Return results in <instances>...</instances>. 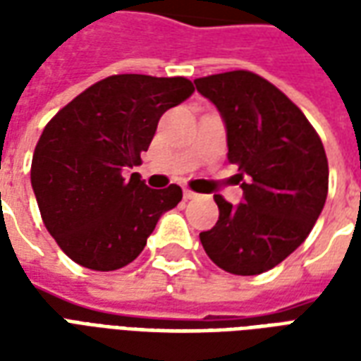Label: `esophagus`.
<instances>
[{"label":"esophagus","mask_w":361,"mask_h":361,"mask_svg":"<svg viewBox=\"0 0 361 361\" xmlns=\"http://www.w3.org/2000/svg\"><path fill=\"white\" fill-rule=\"evenodd\" d=\"M195 197H199L195 193V191H191V189H183V199H195Z\"/></svg>","instance_id":"esophagus-1"}]
</instances>
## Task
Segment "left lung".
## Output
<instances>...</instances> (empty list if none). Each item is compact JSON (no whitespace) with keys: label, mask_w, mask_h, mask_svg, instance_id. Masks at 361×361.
I'll use <instances>...</instances> for the list:
<instances>
[{"label":"left lung","mask_w":361,"mask_h":361,"mask_svg":"<svg viewBox=\"0 0 361 361\" xmlns=\"http://www.w3.org/2000/svg\"><path fill=\"white\" fill-rule=\"evenodd\" d=\"M226 127L228 160L238 166L243 199L219 204L216 224L201 232L222 271L253 276L271 271L310 235L329 191L323 142L302 110L251 71L195 79Z\"/></svg>","instance_id":"obj_1"}]
</instances>
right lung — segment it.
I'll list each match as a JSON object with an SVG mask.
<instances>
[{
	"label": "right lung",
	"mask_w": 361,
	"mask_h": 361,
	"mask_svg": "<svg viewBox=\"0 0 361 361\" xmlns=\"http://www.w3.org/2000/svg\"><path fill=\"white\" fill-rule=\"evenodd\" d=\"M193 92L183 77L111 75L44 127L30 183L67 257L92 271H116L139 257L160 216L181 201V188L150 189L126 172L142 162L162 114Z\"/></svg>",
	"instance_id": "1"
}]
</instances>
